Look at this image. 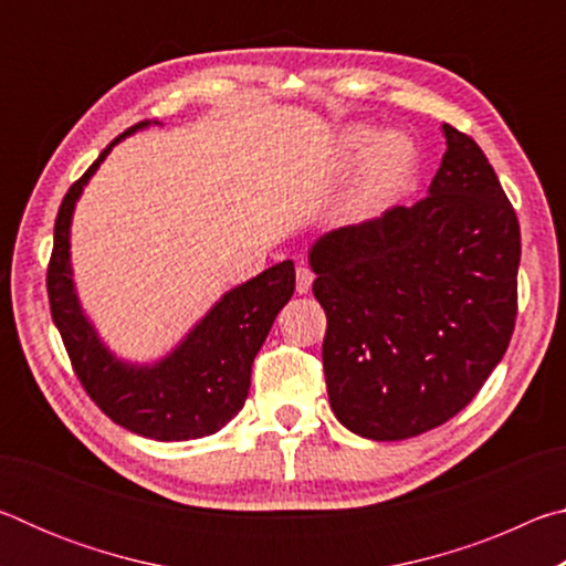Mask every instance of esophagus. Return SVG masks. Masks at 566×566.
<instances>
[{
	"label": "esophagus",
	"mask_w": 566,
	"mask_h": 566,
	"mask_svg": "<svg viewBox=\"0 0 566 566\" xmlns=\"http://www.w3.org/2000/svg\"><path fill=\"white\" fill-rule=\"evenodd\" d=\"M312 282H314L312 270H306V266H296V292L306 294L312 290Z\"/></svg>",
	"instance_id": "obj_1"
}]
</instances>
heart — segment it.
<instances>
[{
	"mask_svg": "<svg viewBox=\"0 0 566 566\" xmlns=\"http://www.w3.org/2000/svg\"><path fill=\"white\" fill-rule=\"evenodd\" d=\"M369 149L367 167L347 199V212L357 219L377 214L381 207H387L405 185L415 161V149L399 134H385L377 142L375 129H352L339 139V159L344 165L361 159Z\"/></svg>",
	"mask_w": 566,
	"mask_h": 566,
	"instance_id": "heart-1",
	"label": "heart"
}]
</instances>
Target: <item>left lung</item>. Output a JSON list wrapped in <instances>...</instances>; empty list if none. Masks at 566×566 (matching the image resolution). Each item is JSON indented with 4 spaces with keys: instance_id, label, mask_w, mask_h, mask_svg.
Instances as JSON below:
<instances>
[{
    "instance_id": "left-lung-1",
    "label": "left lung",
    "mask_w": 566,
    "mask_h": 566,
    "mask_svg": "<svg viewBox=\"0 0 566 566\" xmlns=\"http://www.w3.org/2000/svg\"><path fill=\"white\" fill-rule=\"evenodd\" d=\"M429 195L324 234L310 252L327 314L332 411L354 434L397 442L476 397L510 347L522 237L472 137L444 124Z\"/></svg>"
}]
</instances>
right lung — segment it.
<instances>
[{"label":"right lung","instance_id":"right-lung-1","mask_svg":"<svg viewBox=\"0 0 566 566\" xmlns=\"http://www.w3.org/2000/svg\"><path fill=\"white\" fill-rule=\"evenodd\" d=\"M142 127L147 122L119 134L64 195L54 222L46 294L74 375L94 405L134 434L157 442H187L219 432L244 407L256 352L294 294V264L290 260L274 264L227 292L189 337L155 367H129L114 359L76 302L70 224L76 199L99 161L119 139Z\"/></svg>","mask_w":566,"mask_h":566}]
</instances>
